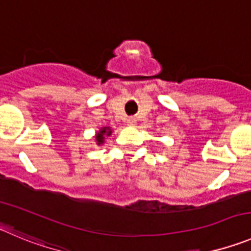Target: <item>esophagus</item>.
Masks as SVG:
<instances>
[{
    "instance_id": "esophagus-1",
    "label": "esophagus",
    "mask_w": 251,
    "mask_h": 251,
    "mask_svg": "<svg viewBox=\"0 0 251 251\" xmlns=\"http://www.w3.org/2000/svg\"><path fill=\"white\" fill-rule=\"evenodd\" d=\"M135 123H137V119L133 118V117H130V118H127L128 126H135Z\"/></svg>"
}]
</instances>
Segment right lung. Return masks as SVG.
<instances>
[{
    "instance_id": "right-lung-1",
    "label": "right lung",
    "mask_w": 251,
    "mask_h": 251,
    "mask_svg": "<svg viewBox=\"0 0 251 251\" xmlns=\"http://www.w3.org/2000/svg\"><path fill=\"white\" fill-rule=\"evenodd\" d=\"M112 134V129L110 127H102L100 128L98 132H96V142H97V146H102L105 141V137H109Z\"/></svg>"
}]
</instances>
